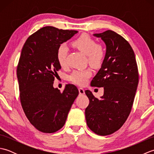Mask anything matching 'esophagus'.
Here are the masks:
<instances>
[{
	"label": "esophagus",
	"instance_id": "esophagus-1",
	"mask_svg": "<svg viewBox=\"0 0 154 154\" xmlns=\"http://www.w3.org/2000/svg\"><path fill=\"white\" fill-rule=\"evenodd\" d=\"M79 94H81V95H83V94H85V90L83 89V88H79Z\"/></svg>",
	"mask_w": 154,
	"mask_h": 154
}]
</instances>
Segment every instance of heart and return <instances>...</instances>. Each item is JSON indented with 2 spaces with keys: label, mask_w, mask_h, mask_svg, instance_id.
<instances>
[{
  "label": "heart",
  "mask_w": 154,
  "mask_h": 154,
  "mask_svg": "<svg viewBox=\"0 0 154 154\" xmlns=\"http://www.w3.org/2000/svg\"><path fill=\"white\" fill-rule=\"evenodd\" d=\"M72 45L78 50L87 55V61L93 67L101 66L105 59L106 52L101 44H97L94 39L89 35L83 34L72 42ZM68 48L65 45L59 46L56 52L58 63L61 66L66 64ZM92 72L89 69L83 70H75L69 76V80L78 85H85L91 76Z\"/></svg>",
  "instance_id": "heart-1"
}]
</instances>
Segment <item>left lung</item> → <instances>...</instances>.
I'll list each match as a JSON object with an SVG mask.
<instances>
[{
  "mask_svg": "<svg viewBox=\"0 0 154 154\" xmlns=\"http://www.w3.org/2000/svg\"><path fill=\"white\" fill-rule=\"evenodd\" d=\"M94 35L104 42L106 51L91 85L104 87V94L99 99L90 91H85L89 99L85 119L93 132L106 136L119 130L131 112L139 74L134 52L122 36L112 30Z\"/></svg>",
  "mask_w": 154,
  "mask_h": 154,
  "instance_id": "1",
  "label": "left lung"
}]
</instances>
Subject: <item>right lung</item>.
Segmentation results:
<instances>
[{"label":"right lung","mask_w":154,"mask_h":154,"mask_svg":"<svg viewBox=\"0 0 154 154\" xmlns=\"http://www.w3.org/2000/svg\"><path fill=\"white\" fill-rule=\"evenodd\" d=\"M77 32L45 26L29 36L22 48L16 70L20 99L27 119L42 132L54 133L64 126L79 94L72 84L62 93L53 87L61 69L57 48Z\"/></svg>","instance_id":"1"}]
</instances>
